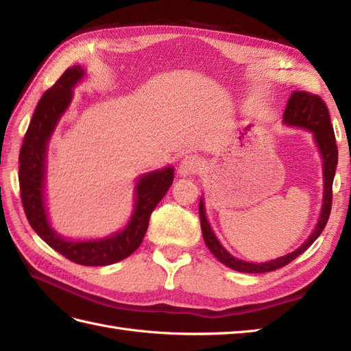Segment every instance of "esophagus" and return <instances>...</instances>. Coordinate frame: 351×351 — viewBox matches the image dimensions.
<instances>
[{
  "label": "esophagus",
  "mask_w": 351,
  "mask_h": 351,
  "mask_svg": "<svg viewBox=\"0 0 351 351\" xmlns=\"http://www.w3.org/2000/svg\"><path fill=\"white\" fill-rule=\"evenodd\" d=\"M204 169V162L197 155H189L181 161L180 164V173L181 176H191L199 173Z\"/></svg>",
  "instance_id": "esophagus-1"
}]
</instances>
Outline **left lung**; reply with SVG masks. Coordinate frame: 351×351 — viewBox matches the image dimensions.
Instances as JSON below:
<instances>
[{"instance_id":"1","label":"left lung","mask_w":351,"mask_h":351,"mask_svg":"<svg viewBox=\"0 0 351 351\" xmlns=\"http://www.w3.org/2000/svg\"><path fill=\"white\" fill-rule=\"evenodd\" d=\"M283 123L289 126H299L312 132L315 138V143L319 149L323 158V176H324V191H323V205L322 213H319V219L314 232L304 241L299 249L288 253L285 256H280L278 259L267 261L263 264L255 263H245V261L237 259L235 256L223 247L217 237L214 235L210 223L206 220L205 215V204L204 199L199 202V215H200V228H202L204 240L206 247L211 250L213 255L217 258L221 264L228 265L235 271L241 273H267L274 271L278 268L285 267L291 261H294L297 256L302 255L304 250H308L312 243H314L319 234L323 232L326 228V223L329 220L330 210H332V184L335 178V171H337L338 164V147L337 140H335L333 126L330 123L329 110H327L324 101L317 95H312L309 92H293L291 98L287 104L285 113H283Z\"/></svg>"}]
</instances>
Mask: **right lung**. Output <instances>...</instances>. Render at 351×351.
<instances>
[{"label":"right lung","mask_w":351,"mask_h":351,"mask_svg":"<svg viewBox=\"0 0 351 351\" xmlns=\"http://www.w3.org/2000/svg\"><path fill=\"white\" fill-rule=\"evenodd\" d=\"M80 64L66 69L57 83L37 102L19 152V189L28 223L49 247L80 265H110L138 249L147 230L149 217L173 182V167L140 176L136 185L134 213L125 229L101 240L71 241L51 228L45 206L47 147L56 126L72 101V88L84 77Z\"/></svg>","instance_id":"right-lung-1"}]
</instances>
